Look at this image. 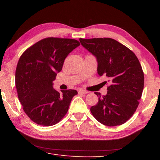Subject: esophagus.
I'll use <instances>...</instances> for the list:
<instances>
[{"mask_svg":"<svg viewBox=\"0 0 160 160\" xmlns=\"http://www.w3.org/2000/svg\"><path fill=\"white\" fill-rule=\"evenodd\" d=\"M78 93L85 94H88V92L86 91V90H78Z\"/></svg>","mask_w":160,"mask_h":160,"instance_id":"esophagus-1","label":"esophagus"}]
</instances>
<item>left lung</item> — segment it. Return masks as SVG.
<instances>
[{"mask_svg":"<svg viewBox=\"0 0 160 160\" xmlns=\"http://www.w3.org/2000/svg\"><path fill=\"white\" fill-rule=\"evenodd\" d=\"M80 42L97 57L99 76L106 77L110 83L105 96L94 92L99 98L90 108L92 114L105 126L122 125L135 112L142 94L144 72L139 60L128 47L112 38H80Z\"/></svg>","mask_w":160,"mask_h":160,"instance_id":"obj_1","label":"left lung"}]
</instances>
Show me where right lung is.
I'll return each instance as SVG.
<instances>
[{
	"label": "right lung",
	"mask_w": 160,
	"mask_h": 160,
	"mask_svg": "<svg viewBox=\"0 0 160 160\" xmlns=\"http://www.w3.org/2000/svg\"><path fill=\"white\" fill-rule=\"evenodd\" d=\"M73 39L48 37L29 47L22 54L15 70V86L24 112L38 125L58 123L68 110L78 92L53 88V81L61 72L64 61L80 46Z\"/></svg>",
	"instance_id": "1"
}]
</instances>
